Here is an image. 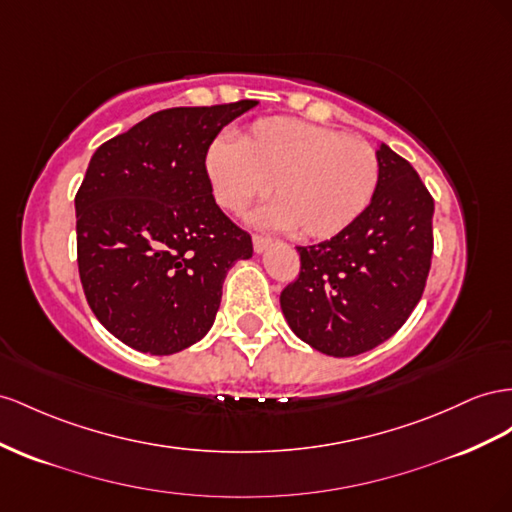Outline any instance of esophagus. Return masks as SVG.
<instances>
[{
	"label": "esophagus",
	"instance_id": "obj_1",
	"mask_svg": "<svg viewBox=\"0 0 512 512\" xmlns=\"http://www.w3.org/2000/svg\"><path fill=\"white\" fill-rule=\"evenodd\" d=\"M252 243H254V252H256V254H260V252H265L267 247L271 245V239H269V237H265V234H254Z\"/></svg>",
	"mask_w": 512,
	"mask_h": 512
}]
</instances>
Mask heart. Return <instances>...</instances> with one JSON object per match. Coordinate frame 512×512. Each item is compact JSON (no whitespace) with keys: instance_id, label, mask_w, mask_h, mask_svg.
<instances>
[{"instance_id":"obj_1","label":"heart","mask_w":512,"mask_h":512,"mask_svg":"<svg viewBox=\"0 0 512 512\" xmlns=\"http://www.w3.org/2000/svg\"><path fill=\"white\" fill-rule=\"evenodd\" d=\"M206 174L222 209L243 213L260 196L273 200L267 224L301 239H331L372 202L381 163L366 140L295 118L254 122L237 142L217 137Z\"/></svg>"}]
</instances>
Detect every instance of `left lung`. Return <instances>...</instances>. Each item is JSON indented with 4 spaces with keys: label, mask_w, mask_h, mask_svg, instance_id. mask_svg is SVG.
<instances>
[{
    "label": "left lung",
    "mask_w": 512,
    "mask_h": 512,
    "mask_svg": "<svg viewBox=\"0 0 512 512\" xmlns=\"http://www.w3.org/2000/svg\"><path fill=\"white\" fill-rule=\"evenodd\" d=\"M377 157L381 178L368 209L329 241L297 247L299 278L280 295L290 329L325 355H359L394 336L431 269L433 196L390 146Z\"/></svg>",
    "instance_id": "obj_1"
}]
</instances>
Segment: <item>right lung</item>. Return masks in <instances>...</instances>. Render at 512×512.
Segmentation results:
<instances>
[{"label": "right lung", "instance_id": "1", "mask_svg": "<svg viewBox=\"0 0 512 512\" xmlns=\"http://www.w3.org/2000/svg\"><path fill=\"white\" fill-rule=\"evenodd\" d=\"M237 101L172 107L96 148L75 196L77 265L101 325L131 349L172 355L211 329L222 284L252 237L213 198L206 150Z\"/></svg>", "mask_w": 512, "mask_h": 512}]
</instances>
